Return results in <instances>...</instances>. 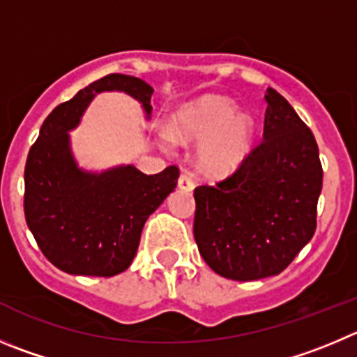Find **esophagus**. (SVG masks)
Masks as SVG:
<instances>
[{
  "mask_svg": "<svg viewBox=\"0 0 357 357\" xmlns=\"http://www.w3.org/2000/svg\"><path fill=\"white\" fill-rule=\"evenodd\" d=\"M178 186L181 190H186V192L194 190L195 183H194V178H192V174H190V172H183L178 179Z\"/></svg>",
  "mask_w": 357,
  "mask_h": 357,
  "instance_id": "esophagus-1",
  "label": "esophagus"
}]
</instances>
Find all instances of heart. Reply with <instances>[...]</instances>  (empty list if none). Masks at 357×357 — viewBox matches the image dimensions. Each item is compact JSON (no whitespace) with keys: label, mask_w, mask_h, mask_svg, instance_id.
<instances>
[{"label":"heart","mask_w":357,"mask_h":357,"mask_svg":"<svg viewBox=\"0 0 357 357\" xmlns=\"http://www.w3.org/2000/svg\"><path fill=\"white\" fill-rule=\"evenodd\" d=\"M234 111V102L225 96H201L176 111L169 133L178 142L202 141L201 167L209 174H227L243 162L254 135L252 116Z\"/></svg>","instance_id":"1"}]
</instances>
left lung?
Instances as JSON below:
<instances>
[{
  "instance_id": "8db88e82",
  "label": "left lung",
  "mask_w": 357,
  "mask_h": 357,
  "mask_svg": "<svg viewBox=\"0 0 357 357\" xmlns=\"http://www.w3.org/2000/svg\"><path fill=\"white\" fill-rule=\"evenodd\" d=\"M262 141L238 169L194 190V238L206 264L238 282L284 271L314 238L322 165L314 133L269 88Z\"/></svg>"
}]
</instances>
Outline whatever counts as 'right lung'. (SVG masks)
<instances>
[{"instance_id":"1","label":"right lung","mask_w":357,"mask_h":357,"mask_svg":"<svg viewBox=\"0 0 357 357\" xmlns=\"http://www.w3.org/2000/svg\"><path fill=\"white\" fill-rule=\"evenodd\" d=\"M128 93L151 112L153 88L137 77L109 73L45 118L24 169L26 224L42 254L61 271L114 276L137 254L148 216L178 185L176 165L144 174L133 165L91 174L70 153L68 130L79 125L95 93Z\"/></svg>"}]
</instances>
